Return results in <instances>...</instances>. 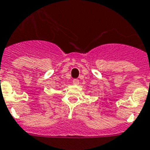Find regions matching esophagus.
Segmentation results:
<instances>
[{
    "label": "esophagus",
    "mask_w": 150,
    "mask_h": 150,
    "mask_svg": "<svg viewBox=\"0 0 150 150\" xmlns=\"http://www.w3.org/2000/svg\"><path fill=\"white\" fill-rule=\"evenodd\" d=\"M72 82L75 86H78V85L79 84V79H74Z\"/></svg>",
    "instance_id": "obj_1"
}]
</instances>
